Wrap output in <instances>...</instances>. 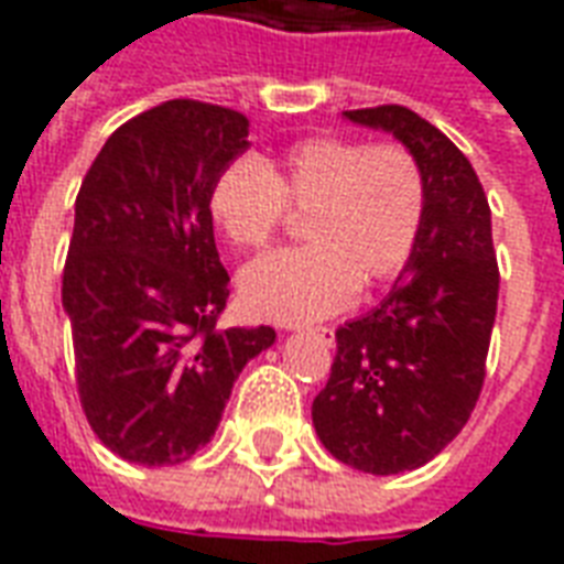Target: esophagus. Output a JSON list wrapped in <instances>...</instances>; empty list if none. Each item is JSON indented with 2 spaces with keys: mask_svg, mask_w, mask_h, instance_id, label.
<instances>
[{
  "mask_svg": "<svg viewBox=\"0 0 564 564\" xmlns=\"http://www.w3.org/2000/svg\"><path fill=\"white\" fill-rule=\"evenodd\" d=\"M307 332H311L314 337H319L323 344H332V340H335V332H332V328H325V325H319V328H307Z\"/></svg>",
  "mask_w": 564,
  "mask_h": 564,
  "instance_id": "esophagus-1",
  "label": "esophagus"
}]
</instances>
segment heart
Returning <instances> with one entry per match:
<instances>
[{"instance_id": "b5f03b06", "label": "heart", "mask_w": 564, "mask_h": 564, "mask_svg": "<svg viewBox=\"0 0 564 564\" xmlns=\"http://www.w3.org/2000/svg\"><path fill=\"white\" fill-rule=\"evenodd\" d=\"M290 212L307 215V248L278 250L241 274V302L274 323L337 314L394 281L419 245L427 185L400 143L307 137L278 158H236L208 191V215L239 250H262Z\"/></svg>"}]
</instances>
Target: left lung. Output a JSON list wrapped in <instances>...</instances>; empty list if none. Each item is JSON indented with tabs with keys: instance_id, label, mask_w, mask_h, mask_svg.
<instances>
[{
	"instance_id": "1",
	"label": "left lung",
	"mask_w": 564,
	"mask_h": 564,
	"mask_svg": "<svg viewBox=\"0 0 564 564\" xmlns=\"http://www.w3.org/2000/svg\"><path fill=\"white\" fill-rule=\"evenodd\" d=\"M344 116L419 158L427 212L391 293L337 328L314 427L346 466L398 475L433 460L478 403L499 299L494 227L473 164L440 128L400 104Z\"/></svg>"
}]
</instances>
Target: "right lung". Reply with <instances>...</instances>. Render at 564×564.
I'll return each mask as SVG.
<instances>
[{
	"label": "right lung",
	"mask_w": 564,
	"mask_h": 564,
	"mask_svg": "<svg viewBox=\"0 0 564 564\" xmlns=\"http://www.w3.org/2000/svg\"><path fill=\"white\" fill-rule=\"evenodd\" d=\"M245 149L241 112L176 98L116 128L83 178L62 307L86 421L128 463L194 457L241 367L274 344L269 325H218L229 274L208 191Z\"/></svg>",
	"instance_id": "add662e5"
}]
</instances>
